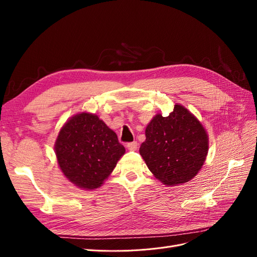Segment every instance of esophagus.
<instances>
[{
    "label": "esophagus",
    "mask_w": 257,
    "mask_h": 257,
    "mask_svg": "<svg viewBox=\"0 0 257 257\" xmlns=\"http://www.w3.org/2000/svg\"><path fill=\"white\" fill-rule=\"evenodd\" d=\"M137 148H138V144L136 142H132L127 144V149L130 151H136Z\"/></svg>",
    "instance_id": "34e87169"
}]
</instances>
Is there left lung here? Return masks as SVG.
<instances>
[{
    "mask_svg": "<svg viewBox=\"0 0 257 257\" xmlns=\"http://www.w3.org/2000/svg\"><path fill=\"white\" fill-rule=\"evenodd\" d=\"M207 152L205 128L181 105H175L168 116H154L139 148L150 172L166 185L190 181L203 166Z\"/></svg>",
    "mask_w": 257,
    "mask_h": 257,
    "instance_id": "left-lung-1",
    "label": "left lung"
}]
</instances>
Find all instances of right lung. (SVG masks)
<instances>
[{"label":"right lung","instance_id":"1","mask_svg":"<svg viewBox=\"0 0 257 257\" xmlns=\"http://www.w3.org/2000/svg\"><path fill=\"white\" fill-rule=\"evenodd\" d=\"M125 152L113 131L95 114L82 112L67 121L56 142L60 168L80 189L103 184Z\"/></svg>","mask_w":257,"mask_h":257}]
</instances>
